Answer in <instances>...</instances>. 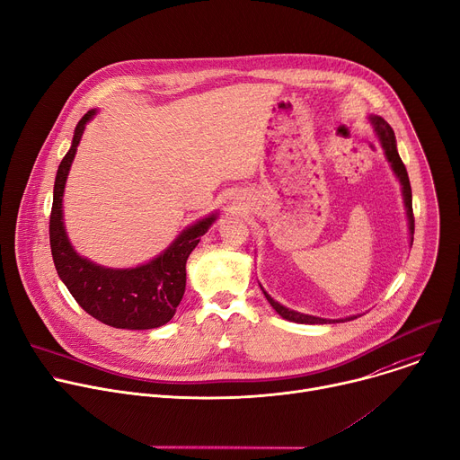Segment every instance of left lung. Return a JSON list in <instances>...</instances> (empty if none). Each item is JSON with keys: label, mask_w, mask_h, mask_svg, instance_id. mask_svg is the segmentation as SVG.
<instances>
[{"label": "left lung", "mask_w": 460, "mask_h": 460, "mask_svg": "<svg viewBox=\"0 0 460 460\" xmlns=\"http://www.w3.org/2000/svg\"><path fill=\"white\" fill-rule=\"evenodd\" d=\"M372 124H374V130L376 134H378L380 141H382V146L385 150V155L393 166L394 174L400 178V183L403 187V201H405V207H407V218H409V231L411 234H414V217H412V194H411V183H409V176H407V171H405V164L403 161L400 159L398 155V150H396V139H394V132L393 128L389 127V124L382 119V117H372ZM264 296L268 299V303L275 308V312L279 315H282L284 319L288 321H294V323H308V324H324V323H336V321H328V319H321V317H314V315H305V314H299V312H294V310H288L284 308L282 305H279L277 301H273L266 291ZM350 319H356V315L349 317Z\"/></svg>", "instance_id": "left-lung-1"}]
</instances>
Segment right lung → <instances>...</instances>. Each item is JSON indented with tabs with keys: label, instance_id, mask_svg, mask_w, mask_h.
<instances>
[{
	"label": "right lung",
	"instance_id": "1",
	"mask_svg": "<svg viewBox=\"0 0 460 460\" xmlns=\"http://www.w3.org/2000/svg\"><path fill=\"white\" fill-rule=\"evenodd\" d=\"M93 115L95 110H90L78 120L71 148L57 171L49 217L53 262L73 299L92 317L113 328H157L174 317L185 294L187 259L217 217L190 226L163 255L139 268L110 270L78 257L64 231L62 194L82 132Z\"/></svg>",
	"mask_w": 460,
	"mask_h": 460
}]
</instances>
